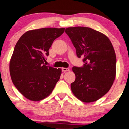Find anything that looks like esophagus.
Listing matches in <instances>:
<instances>
[{
  "instance_id": "34e87169",
  "label": "esophagus",
  "mask_w": 129,
  "mask_h": 129,
  "mask_svg": "<svg viewBox=\"0 0 129 129\" xmlns=\"http://www.w3.org/2000/svg\"><path fill=\"white\" fill-rule=\"evenodd\" d=\"M62 72H63V73H66L67 71H69L70 69L67 68H62Z\"/></svg>"
}]
</instances>
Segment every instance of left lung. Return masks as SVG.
I'll return each mask as SVG.
<instances>
[{
  "label": "left lung",
  "instance_id": "8db88e82",
  "mask_svg": "<svg viewBox=\"0 0 129 129\" xmlns=\"http://www.w3.org/2000/svg\"><path fill=\"white\" fill-rule=\"evenodd\" d=\"M65 32L75 48L78 58L84 56L83 67H74V95L84 103L95 102L112 86L116 74V56L107 36L88 27H70Z\"/></svg>",
  "mask_w": 129,
  "mask_h": 129
}]
</instances>
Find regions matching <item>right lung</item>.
Wrapping results in <instances>:
<instances>
[{
  "label": "right lung",
  "instance_id": "add662e5",
  "mask_svg": "<svg viewBox=\"0 0 129 129\" xmlns=\"http://www.w3.org/2000/svg\"><path fill=\"white\" fill-rule=\"evenodd\" d=\"M65 28L44 27L28 30L20 38L11 56L9 71L13 84L24 97L42 100L52 92L62 70L44 64L55 39Z\"/></svg>",
  "mask_w": 129,
  "mask_h": 129
}]
</instances>
